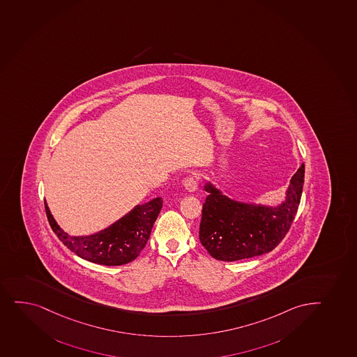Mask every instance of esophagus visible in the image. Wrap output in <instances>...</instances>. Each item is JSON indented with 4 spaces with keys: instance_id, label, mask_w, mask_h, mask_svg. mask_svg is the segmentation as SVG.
Wrapping results in <instances>:
<instances>
[{
    "instance_id": "obj_1",
    "label": "esophagus",
    "mask_w": 357,
    "mask_h": 357,
    "mask_svg": "<svg viewBox=\"0 0 357 357\" xmlns=\"http://www.w3.org/2000/svg\"><path fill=\"white\" fill-rule=\"evenodd\" d=\"M184 186L188 192H195L198 188V181L195 176H188L184 181Z\"/></svg>"
}]
</instances>
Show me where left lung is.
I'll return each instance as SVG.
<instances>
[{"mask_svg": "<svg viewBox=\"0 0 357 357\" xmlns=\"http://www.w3.org/2000/svg\"><path fill=\"white\" fill-rule=\"evenodd\" d=\"M305 166L292 176L286 198L278 206L230 199L211 183L202 210L199 240L211 257L237 261L272 252L289 233L301 203Z\"/></svg>", "mask_w": 357, "mask_h": 357, "instance_id": "obj_1", "label": "left lung"}]
</instances>
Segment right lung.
<instances>
[{"label":"right lung","instance_id":"add662e5","mask_svg":"<svg viewBox=\"0 0 357 357\" xmlns=\"http://www.w3.org/2000/svg\"><path fill=\"white\" fill-rule=\"evenodd\" d=\"M162 208V198L137 205L108 228L89 236H71L56 225L47 203V220L58 238L77 257L93 264L121 266L135 260L147 243L153 225Z\"/></svg>","mask_w":357,"mask_h":357}]
</instances>
